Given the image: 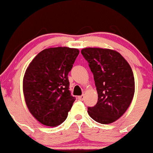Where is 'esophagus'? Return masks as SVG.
Returning <instances> with one entry per match:
<instances>
[{"mask_svg":"<svg viewBox=\"0 0 153 153\" xmlns=\"http://www.w3.org/2000/svg\"><path fill=\"white\" fill-rule=\"evenodd\" d=\"M78 99L81 101H83L84 99H85V95H81V96L78 97Z\"/></svg>","mask_w":153,"mask_h":153,"instance_id":"34e87169","label":"esophagus"}]
</instances>
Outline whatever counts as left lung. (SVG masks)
<instances>
[{
	"label": "left lung",
	"mask_w": 153,
	"mask_h": 153,
	"mask_svg": "<svg viewBox=\"0 0 153 153\" xmlns=\"http://www.w3.org/2000/svg\"><path fill=\"white\" fill-rule=\"evenodd\" d=\"M81 54L89 63L98 94V101L88 107L90 116L100 124L115 122L126 112L134 94V73L117 51L88 48Z\"/></svg>",
	"instance_id": "8db88e82"
}]
</instances>
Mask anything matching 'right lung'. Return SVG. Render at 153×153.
<instances>
[{
  "label": "right lung",
  "instance_id": "right-lung-1",
  "mask_svg": "<svg viewBox=\"0 0 153 153\" xmlns=\"http://www.w3.org/2000/svg\"><path fill=\"white\" fill-rule=\"evenodd\" d=\"M78 53L75 48H48L28 65L22 85L25 103L42 125L56 127L66 119L75 100L69 91L68 74Z\"/></svg>",
  "mask_w": 153,
  "mask_h": 153
}]
</instances>
